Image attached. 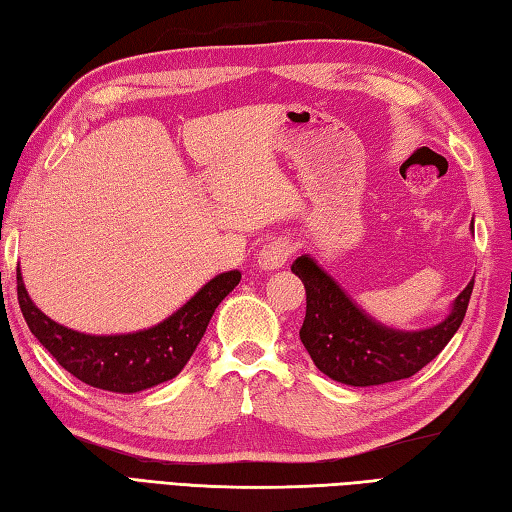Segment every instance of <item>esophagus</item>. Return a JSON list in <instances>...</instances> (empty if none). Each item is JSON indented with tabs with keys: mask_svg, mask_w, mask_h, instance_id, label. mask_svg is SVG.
<instances>
[{
	"mask_svg": "<svg viewBox=\"0 0 512 512\" xmlns=\"http://www.w3.org/2000/svg\"><path fill=\"white\" fill-rule=\"evenodd\" d=\"M294 252V245H291L289 238H274L263 249L258 252V267H263L267 271H276L287 263V258Z\"/></svg>",
	"mask_w": 512,
	"mask_h": 512,
	"instance_id": "1",
	"label": "esophagus"
}]
</instances>
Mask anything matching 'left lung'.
<instances>
[{
    "label": "left lung",
    "mask_w": 512,
    "mask_h": 512,
    "mask_svg": "<svg viewBox=\"0 0 512 512\" xmlns=\"http://www.w3.org/2000/svg\"><path fill=\"white\" fill-rule=\"evenodd\" d=\"M291 271L307 291L300 340L322 373L349 387L404 380L426 367L460 329L475 283L471 280L455 298L451 314L440 325L400 331L364 314L311 256L296 258Z\"/></svg>",
    "instance_id": "left-lung-1"
}]
</instances>
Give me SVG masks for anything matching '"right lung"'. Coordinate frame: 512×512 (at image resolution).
I'll return each instance as SVG.
<instances>
[{
	"instance_id": "add662e5",
	"label": "right lung",
	"mask_w": 512,
	"mask_h": 512,
	"mask_svg": "<svg viewBox=\"0 0 512 512\" xmlns=\"http://www.w3.org/2000/svg\"><path fill=\"white\" fill-rule=\"evenodd\" d=\"M238 283L241 271L218 274L170 318L150 329L121 336H90L50 320L30 300L19 267L17 300L28 329L68 373L95 389L137 393L181 373L201 342L216 307Z\"/></svg>"
}]
</instances>
